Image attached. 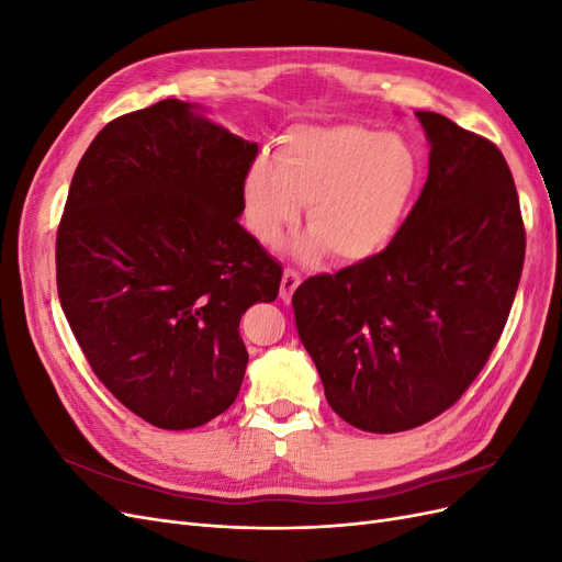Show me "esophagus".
Masks as SVG:
<instances>
[{
  "mask_svg": "<svg viewBox=\"0 0 562 562\" xmlns=\"http://www.w3.org/2000/svg\"><path fill=\"white\" fill-rule=\"evenodd\" d=\"M297 285H300V274H297V271L295 269H285L283 271V279H281V300L283 302L291 300Z\"/></svg>",
  "mask_w": 562,
  "mask_h": 562,
  "instance_id": "esophagus-1",
  "label": "esophagus"
}]
</instances>
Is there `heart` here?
Listing matches in <instances>:
<instances>
[{
	"label": "heart",
	"mask_w": 562,
	"mask_h": 562,
	"mask_svg": "<svg viewBox=\"0 0 562 562\" xmlns=\"http://www.w3.org/2000/svg\"><path fill=\"white\" fill-rule=\"evenodd\" d=\"M422 180L415 147L356 124L297 126L279 140L277 161L258 159L244 180V215L255 239L277 246L304 203L310 234L300 258L330 250L337 260H368L398 234Z\"/></svg>",
	"instance_id": "heart-1"
}]
</instances>
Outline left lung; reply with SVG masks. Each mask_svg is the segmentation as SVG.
Masks as SVG:
<instances>
[{"label":"left lung","instance_id":"obj_1","mask_svg":"<svg viewBox=\"0 0 562 562\" xmlns=\"http://www.w3.org/2000/svg\"><path fill=\"white\" fill-rule=\"evenodd\" d=\"M417 119L429 176L398 234L293 295L330 407L372 434L415 429L462 398L499 342L525 260L518 192L497 145L443 114Z\"/></svg>","mask_w":562,"mask_h":562}]
</instances>
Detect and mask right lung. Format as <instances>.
<instances>
[{"mask_svg": "<svg viewBox=\"0 0 562 562\" xmlns=\"http://www.w3.org/2000/svg\"><path fill=\"white\" fill-rule=\"evenodd\" d=\"M255 157L168 98L112 119L67 192L60 307L95 378L159 429L227 411L248 363L241 314L279 295L281 265L236 220Z\"/></svg>", "mask_w": 562, "mask_h": 562, "instance_id": "right-lung-1", "label": "right lung"}]
</instances>
